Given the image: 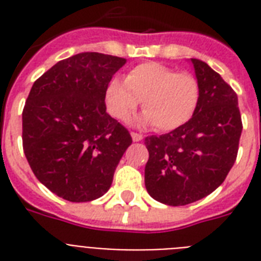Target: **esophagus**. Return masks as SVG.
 <instances>
[{
  "instance_id": "34e87169",
  "label": "esophagus",
  "mask_w": 261,
  "mask_h": 261,
  "mask_svg": "<svg viewBox=\"0 0 261 261\" xmlns=\"http://www.w3.org/2000/svg\"><path fill=\"white\" fill-rule=\"evenodd\" d=\"M131 137H133V141H134V142H139V141H142L143 139L142 134H139V133H134V131L131 133Z\"/></svg>"
}]
</instances>
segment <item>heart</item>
<instances>
[{
	"label": "heart",
	"mask_w": 261,
	"mask_h": 261,
	"mask_svg": "<svg viewBox=\"0 0 261 261\" xmlns=\"http://www.w3.org/2000/svg\"><path fill=\"white\" fill-rule=\"evenodd\" d=\"M200 89L198 80L186 71L173 70L159 62H143L133 67L124 81L111 80L104 98L107 111L124 120L142 101V122L160 131L184 126L198 108Z\"/></svg>",
	"instance_id": "1"
}]
</instances>
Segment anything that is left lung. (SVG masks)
Listing matches in <instances>:
<instances>
[{
    "label": "left lung",
    "instance_id": "obj_1",
    "mask_svg": "<svg viewBox=\"0 0 261 261\" xmlns=\"http://www.w3.org/2000/svg\"><path fill=\"white\" fill-rule=\"evenodd\" d=\"M191 62L200 89L194 116L168 134L145 138V186L168 206H186L217 190L237 159L243 131L237 93L206 62Z\"/></svg>",
    "mask_w": 261,
    "mask_h": 261
}]
</instances>
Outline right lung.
Wrapping results in <instances>:
<instances>
[{
    "label": "right lung",
    "instance_id": "add662e5",
    "mask_svg": "<svg viewBox=\"0 0 261 261\" xmlns=\"http://www.w3.org/2000/svg\"><path fill=\"white\" fill-rule=\"evenodd\" d=\"M126 59L80 53L34 83L22 110V149L31 169L51 192L90 202L110 190L133 139L107 114V85Z\"/></svg>",
    "mask_w": 261,
    "mask_h": 261
}]
</instances>
